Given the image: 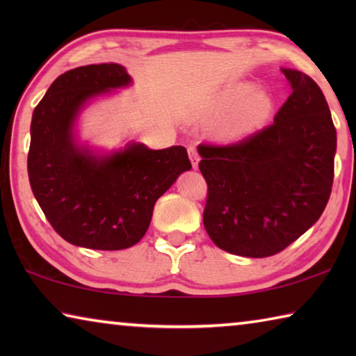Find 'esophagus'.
<instances>
[{
	"label": "esophagus",
	"mask_w": 356,
	"mask_h": 356,
	"mask_svg": "<svg viewBox=\"0 0 356 356\" xmlns=\"http://www.w3.org/2000/svg\"><path fill=\"white\" fill-rule=\"evenodd\" d=\"M188 155H190V161H191V166L197 170V165H200V155H197V150L195 146H190L188 147Z\"/></svg>",
	"instance_id": "34e87169"
}]
</instances>
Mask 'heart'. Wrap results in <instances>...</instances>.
Returning a JSON list of instances; mask_svg holds the SVG:
<instances>
[{
  "mask_svg": "<svg viewBox=\"0 0 356 356\" xmlns=\"http://www.w3.org/2000/svg\"><path fill=\"white\" fill-rule=\"evenodd\" d=\"M275 111V99L254 83L238 81L229 84L210 102L209 114L215 118L229 116L218 127V136L226 141L242 140L262 129Z\"/></svg>",
  "mask_w": 356,
  "mask_h": 356,
  "instance_id": "1",
  "label": "heart"
}]
</instances>
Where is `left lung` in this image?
I'll use <instances>...</instances> for the list:
<instances>
[{"mask_svg": "<svg viewBox=\"0 0 356 356\" xmlns=\"http://www.w3.org/2000/svg\"><path fill=\"white\" fill-rule=\"evenodd\" d=\"M291 95L273 124L245 140L200 144L209 186L204 227L218 248L268 257L321 218L334 176L336 129L317 83L281 69Z\"/></svg>", "mask_w": 356, "mask_h": 356, "instance_id": "obj_1", "label": "left lung"}]
</instances>
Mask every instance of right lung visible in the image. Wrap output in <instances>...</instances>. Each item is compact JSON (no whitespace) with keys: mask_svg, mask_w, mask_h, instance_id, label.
<instances>
[{"mask_svg":"<svg viewBox=\"0 0 356 356\" xmlns=\"http://www.w3.org/2000/svg\"><path fill=\"white\" fill-rule=\"evenodd\" d=\"M114 63L59 75L34 108L28 176L34 197L65 242L89 250H125L144 237L159 197L191 163L186 149L129 143L100 154L78 143V114L92 99L127 88Z\"/></svg>","mask_w":356,"mask_h":356,"instance_id":"add662e5","label":"right lung"}]
</instances>
